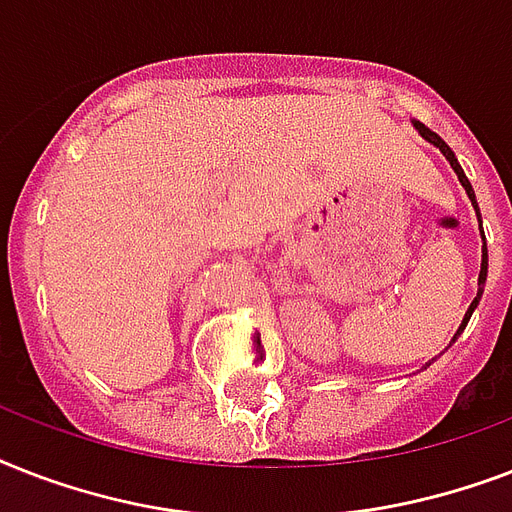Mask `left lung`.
I'll return each instance as SVG.
<instances>
[{
  "instance_id": "left-lung-1",
  "label": "left lung",
  "mask_w": 512,
  "mask_h": 512,
  "mask_svg": "<svg viewBox=\"0 0 512 512\" xmlns=\"http://www.w3.org/2000/svg\"><path fill=\"white\" fill-rule=\"evenodd\" d=\"M414 124V130L420 132L422 138L428 140L430 146H436L438 151H441V154L446 156V162L452 164V170L457 172V177H460V183H462V188H465V193H468V199H470V204H473V209H476V217H478V223H481V212H478V201H476V191H473V185H470V180L468 177H465V172H462V167H460V162H457V156H454V151L449 146H446L444 140L438 138L436 132L433 130H428V127H425V124H420V122H412ZM481 241H484V247H481V273H478V295L473 297V303H470V308L468 311H465V319H462V324H460V329H457V332H454V337H452V342L457 340V337L462 335V332H465V327H468V321H470V316H473V311H476L478 308V303H481V297H484V284H486V273H489V252H486V236H484V228H481ZM452 342H449V345H452ZM430 366V361L425 366H422V369H428Z\"/></svg>"
}]
</instances>
